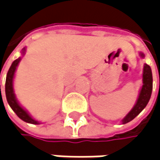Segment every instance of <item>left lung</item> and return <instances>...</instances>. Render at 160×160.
Instances as JSON below:
<instances>
[{"label":"left lung","instance_id":"obj_1","mask_svg":"<svg viewBox=\"0 0 160 160\" xmlns=\"http://www.w3.org/2000/svg\"><path fill=\"white\" fill-rule=\"evenodd\" d=\"M140 56L142 58H144V54L142 52H140ZM152 88H153L152 71H151L149 65L145 64L144 65V72H143V86H142L141 91L139 93L138 99H137L135 105L133 106L132 110L122 119V124L127 123V122H131L132 120H133L142 110L146 108V106L148 105V103L149 101L150 97H151Z\"/></svg>","mask_w":160,"mask_h":160}]
</instances>
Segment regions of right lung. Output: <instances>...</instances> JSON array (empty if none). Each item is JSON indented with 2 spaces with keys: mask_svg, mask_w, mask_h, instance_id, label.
I'll return each mask as SVG.
<instances>
[{
  "mask_svg": "<svg viewBox=\"0 0 160 160\" xmlns=\"http://www.w3.org/2000/svg\"><path fill=\"white\" fill-rule=\"evenodd\" d=\"M26 51V48H24L22 50V54L24 55ZM21 61V57H19L18 59H16L15 61L12 62V65H11L10 69L7 72L6 75V81H5V95H6V99L8 104L10 105V107L12 108V110L15 112V114L24 122H28V123H32V124H38L39 122L36 120H34L29 114L24 110L19 103L16 100L15 95L13 93V88H12V80H13V76H14V72L16 70V67L19 63V62ZM1 87V86H0ZM1 92V88H0Z\"/></svg>",
  "mask_w": 160,
  "mask_h": 160,
  "instance_id": "1",
  "label": "right lung"
}]
</instances>
